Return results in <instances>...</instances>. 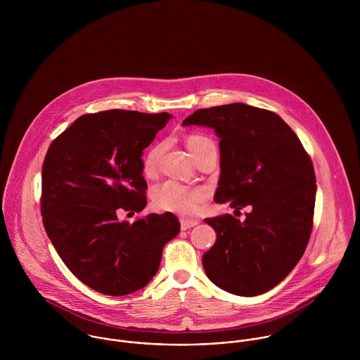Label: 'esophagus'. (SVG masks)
<instances>
[{
  "label": "esophagus",
  "instance_id": "obj_1",
  "mask_svg": "<svg viewBox=\"0 0 360 360\" xmlns=\"http://www.w3.org/2000/svg\"><path fill=\"white\" fill-rule=\"evenodd\" d=\"M198 224V220H191V219H181L180 220V226H181V230H188L194 226Z\"/></svg>",
  "mask_w": 360,
  "mask_h": 360
}]
</instances>
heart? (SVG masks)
Here are the masks:
<instances>
[{"label":"heart","instance_id":"heart-1","mask_svg":"<svg viewBox=\"0 0 360 360\" xmlns=\"http://www.w3.org/2000/svg\"><path fill=\"white\" fill-rule=\"evenodd\" d=\"M212 140L202 134H193L187 139V148L193 158H195L207 146H212ZM163 151V146L154 147L144 159V172L147 174L154 172L158 159ZM205 193L200 188H190L176 181H165L155 187L153 200L158 209L166 212H174L179 214L190 216L194 214L200 204L204 201Z\"/></svg>","mask_w":360,"mask_h":360}]
</instances>
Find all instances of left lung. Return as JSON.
Wrapping results in <instances>:
<instances>
[{"mask_svg": "<svg viewBox=\"0 0 360 360\" xmlns=\"http://www.w3.org/2000/svg\"><path fill=\"white\" fill-rule=\"evenodd\" d=\"M183 126L213 129L219 137V204L250 206L244 221L231 214L205 219L216 231L204 254L207 278L240 297L260 295L297 266L311 233L316 177L292 129L274 112L236 103L200 109Z\"/></svg>", "mask_w": 360, "mask_h": 360, "instance_id": "1", "label": "left lung"}]
</instances>
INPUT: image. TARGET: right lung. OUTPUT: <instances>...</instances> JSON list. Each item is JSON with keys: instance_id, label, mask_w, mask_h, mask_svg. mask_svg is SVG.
<instances>
[{"instance_id": "1", "label": "right lung", "mask_w": 360, "mask_h": 360, "mask_svg": "<svg viewBox=\"0 0 360 360\" xmlns=\"http://www.w3.org/2000/svg\"><path fill=\"white\" fill-rule=\"evenodd\" d=\"M172 117L110 109L83 115L52 141L43 163L41 214L49 238L86 285L120 297L144 288L180 224L170 213L134 223L119 212L147 205L143 151Z\"/></svg>"}]
</instances>
